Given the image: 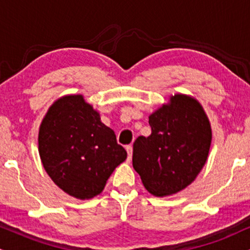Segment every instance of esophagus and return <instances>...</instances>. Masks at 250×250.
Instances as JSON below:
<instances>
[{
    "label": "esophagus",
    "mask_w": 250,
    "mask_h": 250,
    "mask_svg": "<svg viewBox=\"0 0 250 250\" xmlns=\"http://www.w3.org/2000/svg\"><path fill=\"white\" fill-rule=\"evenodd\" d=\"M127 152H128V161L130 162V159H131V156H133V146H128L127 148Z\"/></svg>",
    "instance_id": "obj_1"
}]
</instances>
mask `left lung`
I'll use <instances>...</instances> for the list:
<instances>
[{"mask_svg": "<svg viewBox=\"0 0 250 250\" xmlns=\"http://www.w3.org/2000/svg\"><path fill=\"white\" fill-rule=\"evenodd\" d=\"M151 135L134 142L133 167L144 188L157 197L184 190L208 157L212 129L201 104L174 94L149 116Z\"/></svg>", "mask_w": 250, "mask_h": 250, "instance_id": "obj_1", "label": "left lung"}]
</instances>
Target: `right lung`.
Wrapping results in <instances>:
<instances>
[{
  "label": "right lung",
  "mask_w": 250,
  "mask_h": 250,
  "mask_svg": "<svg viewBox=\"0 0 250 250\" xmlns=\"http://www.w3.org/2000/svg\"><path fill=\"white\" fill-rule=\"evenodd\" d=\"M38 151L53 183L81 200L100 194L127 158L113 129L80 94L62 96L49 108L39 127Z\"/></svg>",
  "instance_id": "obj_1"
}]
</instances>
